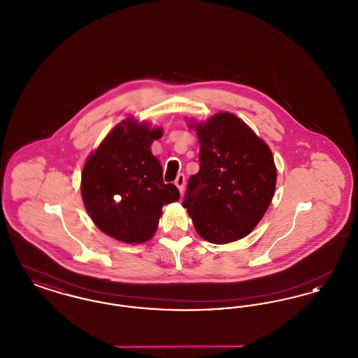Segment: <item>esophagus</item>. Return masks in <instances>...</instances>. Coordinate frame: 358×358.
Listing matches in <instances>:
<instances>
[{"label":"esophagus","mask_w":358,"mask_h":358,"mask_svg":"<svg viewBox=\"0 0 358 358\" xmlns=\"http://www.w3.org/2000/svg\"><path fill=\"white\" fill-rule=\"evenodd\" d=\"M174 184H176V187H178L180 193H182V192H184V187H185V176H184L182 173H180V174L177 176Z\"/></svg>","instance_id":"esophagus-1"}]
</instances>
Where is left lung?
Here are the masks:
<instances>
[{"label": "left lung", "mask_w": 358, "mask_h": 358, "mask_svg": "<svg viewBox=\"0 0 358 358\" xmlns=\"http://www.w3.org/2000/svg\"><path fill=\"white\" fill-rule=\"evenodd\" d=\"M190 127L201 146L200 171L189 178L182 206L206 241H236L255 228L271 204L276 185L273 153L229 113Z\"/></svg>", "instance_id": "8db88e82"}]
</instances>
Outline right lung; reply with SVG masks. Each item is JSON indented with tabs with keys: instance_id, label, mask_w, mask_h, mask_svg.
I'll return each instance as SVG.
<instances>
[{
	"instance_id": "add662e5",
	"label": "right lung",
	"mask_w": 358,
	"mask_h": 358,
	"mask_svg": "<svg viewBox=\"0 0 358 358\" xmlns=\"http://www.w3.org/2000/svg\"><path fill=\"white\" fill-rule=\"evenodd\" d=\"M162 129L131 118L120 122L85 161L82 197L95 225L123 243L153 238L162 206L180 200L165 184L162 166L150 152Z\"/></svg>"
}]
</instances>
